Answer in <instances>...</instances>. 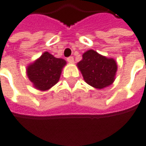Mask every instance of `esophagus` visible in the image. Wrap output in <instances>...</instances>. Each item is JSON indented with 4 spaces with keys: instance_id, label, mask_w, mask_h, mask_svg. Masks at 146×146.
<instances>
[{
    "instance_id": "esophagus-1",
    "label": "esophagus",
    "mask_w": 146,
    "mask_h": 146,
    "mask_svg": "<svg viewBox=\"0 0 146 146\" xmlns=\"http://www.w3.org/2000/svg\"><path fill=\"white\" fill-rule=\"evenodd\" d=\"M67 61L68 63H73L74 62V59H73V56H69V57L67 58Z\"/></svg>"
}]
</instances>
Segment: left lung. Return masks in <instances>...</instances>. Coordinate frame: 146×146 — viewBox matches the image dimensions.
<instances>
[{
    "mask_svg": "<svg viewBox=\"0 0 146 146\" xmlns=\"http://www.w3.org/2000/svg\"><path fill=\"white\" fill-rule=\"evenodd\" d=\"M85 82L96 89H103L115 81L117 64L112 58H107L92 49L82 55L78 63Z\"/></svg>",
    "mask_w": 146,
    "mask_h": 146,
    "instance_id": "1",
    "label": "left lung"
}]
</instances>
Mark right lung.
<instances>
[{
  "mask_svg": "<svg viewBox=\"0 0 146 146\" xmlns=\"http://www.w3.org/2000/svg\"><path fill=\"white\" fill-rule=\"evenodd\" d=\"M65 64L66 61L64 59L56 58L45 52L34 63L28 65L27 77L35 89L48 90L58 82Z\"/></svg>",
  "mask_w": 146,
  "mask_h": 146,
  "instance_id": "obj_1",
  "label": "right lung"
}]
</instances>
